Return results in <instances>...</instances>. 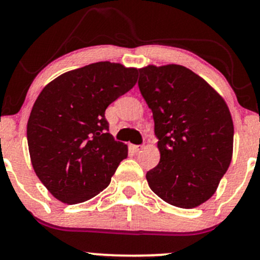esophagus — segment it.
<instances>
[{
	"mask_svg": "<svg viewBox=\"0 0 260 260\" xmlns=\"http://www.w3.org/2000/svg\"><path fill=\"white\" fill-rule=\"evenodd\" d=\"M129 149H131V150H132V153H138L140 149H142V147H140V145H133V144H131V145H129Z\"/></svg>",
	"mask_w": 260,
	"mask_h": 260,
	"instance_id": "obj_1",
	"label": "esophagus"
}]
</instances>
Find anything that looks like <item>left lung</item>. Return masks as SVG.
<instances>
[{
  "label": "left lung",
  "mask_w": 260,
  "mask_h": 260,
  "mask_svg": "<svg viewBox=\"0 0 260 260\" xmlns=\"http://www.w3.org/2000/svg\"><path fill=\"white\" fill-rule=\"evenodd\" d=\"M138 86L153 111L160 161L147 172L162 201L192 209L215 193L234 149V122L225 100L180 64L139 70Z\"/></svg>",
  "instance_id": "8db88e82"
}]
</instances>
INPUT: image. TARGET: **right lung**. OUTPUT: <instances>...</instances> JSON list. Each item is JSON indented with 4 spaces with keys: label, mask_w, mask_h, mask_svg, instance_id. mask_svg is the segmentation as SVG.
I'll use <instances>...</instances> for the list:
<instances>
[{
    "label": "right lung",
    "mask_w": 260,
    "mask_h": 260,
    "mask_svg": "<svg viewBox=\"0 0 260 260\" xmlns=\"http://www.w3.org/2000/svg\"><path fill=\"white\" fill-rule=\"evenodd\" d=\"M137 77V68L96 62L61 74L40 92L26 138L35 174L56 199L78 204L110 184L128 150L109 133L105 110Z\"/></svg>",
    "instance_id": "add662e5"
}]
</instances>
